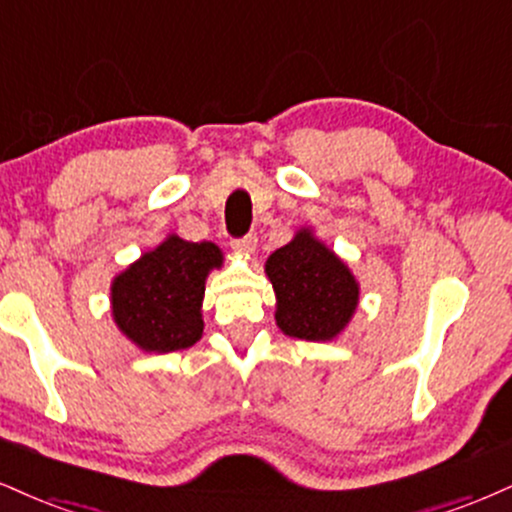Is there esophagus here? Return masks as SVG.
Returning a JSON list of instances; mask_svg holds the SVG:
<instances>
[{
	"mask_svg": "<svg viewBox=\"0 0 512 512\" xmlns=\"http://www.w3.org/2000/svg\"><path fill=\"white\" fill-rule=\"evenodd\" d=\"M231 245L238 252H243V255H250V252H255L257 248V233H245L243 238H233Z\"/></svg>",
	"mask_w": 512,
	"mask_h": 512,
	"instance_id": "1",
	"label": "esophagus"
}]
</instances>
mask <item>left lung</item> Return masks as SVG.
Returning a JSON list of instances; mask_svg holds the SVG:
<instances>
[{
  "label": "left lung",
  "instance_id": "1",
  "mask_svg": "<svg viewBox=\"0 0 512 512\" xmlns=\"http://www.w3.org/2000/svg\"><path fill=\"white\" fill-rule=\"evenodd\" d=\"M276 300V324L286 336L331 341L357 307V283L326 245L300 231L267 260Z\"/></svg>",
  "mask_w": 512,
  "mask_h": 512
}]
</instances>
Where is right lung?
Masks as SVG:
<instances>
[{
  "mask_svg": "<svg viewBox=\"0 0 512 512\" xmlns=\"http://www.w3.org/2000/svg\"><path fill=\"white\" fill-rule=\"evenodd\" d=\"M214 243L169 236L114 279V322L147 353H174L202 336L200 305L209 269L221 267Z\"/></svg>",
  "mask_w": 512,
  "mask_h": 512,
  "instance_id": "right-lung-1",
  "label": "right lung"
}]
</instances>
